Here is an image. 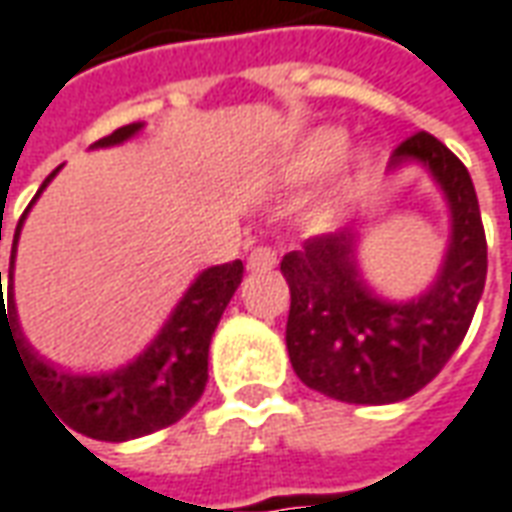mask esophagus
I'll list each match as a JSON object with an SVG mask.
<instances>
[{"mask_svg":"<svg viewBox=\"0 0 512 512\" xmlns=\"http://www.w3.org/2000/svg\"><path fill=\"white\" fill-rule=\"evenodd\" d=\"M276 267V250L273 248H253L248 256V270L250 273H264V270H273Z\"/></svg>","mask_w":512,"mask_h":512,"instance_id":"esophagus-1","label":"esophagus"}]
</instances>
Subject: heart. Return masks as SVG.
<instances>
[{
    "label": "heart",
    "instance_id": "obj_1",
    "mask_svg": "<svg viewBox=\"0 0 512 512\" xmlns=\"http://www.w3.org/2000/svg\"><path fill=\"white\" fill-rule=\"evenodd\" d=\"M345 147H348V133L343 128L326 125V128L312 130L295 150H290L278 161L273 178L278 183H287V186L312 181L345 153ZM354 164H357V169H365L370 164V155L357 153Z\"/></svg>",
    "mask_w": 512,
    "mask_h": 512
}]
</instances>
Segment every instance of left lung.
<instances>
[{
	"instance_id": "8db88e82",
	"label": "left lung",
	"mask_w": 512,
	"mask_h": 512,
	"mask_svg": "<svg viewBox=\"0 0 512 512\" xmlns=\"http://www.w3.org/2000/svg\"><path fill=\"white\" fill-rule=\"evenodd\" d=\"M424 167L449 211V245L424 292L390 301L359 262L365 222L309 239L281 262L290 284L287 351L306 387L345 404H396L460 348L488 276L477 192L463 161L429 133L401 142L390 172Z\"/></svg>"
}]
</instances>
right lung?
<instances>
[{
    "mask_svg": "<svg viewBox=\"0 0 512 512\" xmlns=\"http://www.w3.org/2000/svg\"><path fill=\"white\" fill-rule=\"evenodd\" d=\"M142 130L144 122L125 125L114 130L111 136L91 144V150L125 144ZM58 172L61 167L41 183V189L35 192L33 203L21 214L16 234H13L7 309L2 303V348L10 343L19 351L21 365H27L24 370L27 376H33L35 390L47 398L49 407L58 412L63 424L74 432L94 440H111V443L142 438V435L181 421L183 415L195 407L197 398L203 396L206 382H209L211 337L225 306L234 298L236 287L242 284L245 267L242 262H231L206 267L203 273H197L150 345L125 365L100 370V373L63 370L61 365L41 357L24 337L19 312H16V295H13V267H16L21 228L35 200Z\"/></svg>",
    "mask_w": 512,
    "mask_h": 512,
    "instance_id": "obj_1",
    "label": "right lung"
}]
</instances>
